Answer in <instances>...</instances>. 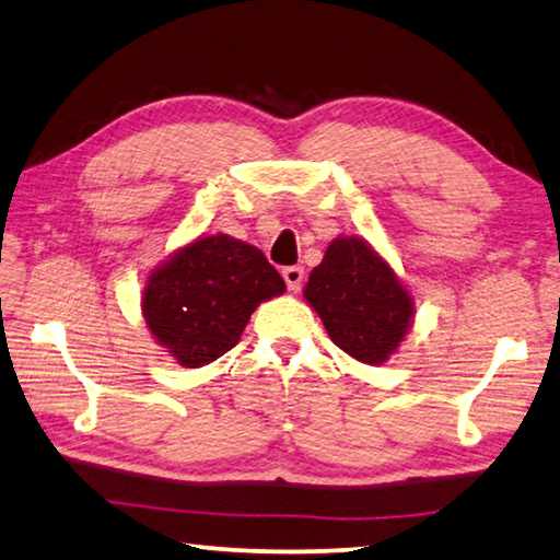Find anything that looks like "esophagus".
Listing matches in <instances>:
<instances>
[{
	"label": "esophagus",
	"mask_w": 560,
	"mask_h": 560,
	"mask_svg": "<svg viewBox=\"0 0 560 560\" xmlns=\"http://www.w3.org/2000/svg\"><path fill=\"white\" fill-rule=\"evenodd\" d=\"M282 280H285L288 290H300L302 280H305V270H302L300 265H290V268L282 270Z\"/></svg>",
	"instance_id": "obj_1"
}]
</instances>
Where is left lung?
I'll return each mask as SVG.
<instances>
[{"label":"left lung","instance_id":"1","mask_svg":"<svg viewBox=\"0 0 560 560\" xmlns=\"http://www.w3.org/2000/svg\"><path fill=\"white\" fill-rule=\"evenodd\" d=\"M305 298L331 341L364 364H384L413 317V302L394 270L359 238L331 241L310 272Z\"/></svg>","mask_w":560,"mask_h":560}]
</instances>
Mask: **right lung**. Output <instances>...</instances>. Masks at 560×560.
<instances>
[{
	"mask_svg": "<svg viewBox=\"0 0 560 560\" xmlns=\"http://www.w3.org/2000/svg\"><path fill=\"white\" fill-rule=\"evenodd\" d=\"M282 292L285 282L258 248L219 233L154 270L142 310L154 339L182 366L196 369L238 345L253 310Z\"/></svg>",
	"mask_w": 560,
	"mask_h": 560,
	"instance_id": "add662e5",
	"label": "right lung"
}]
</instances>
